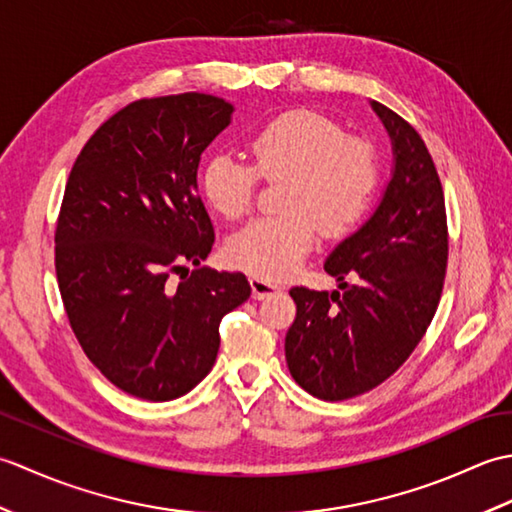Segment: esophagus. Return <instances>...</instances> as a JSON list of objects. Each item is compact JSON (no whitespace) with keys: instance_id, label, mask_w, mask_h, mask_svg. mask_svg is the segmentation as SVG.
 I'll return each instance as SVG.
<instances>
[{"instance_id":"1","label":"esophagus","mask_w":512,"mask_h":512,"mask_svg":"<svg viewBox=\"0 0 512 512\" xmlns=\"http://www.w3.org/2000/svg\"><path fill=\"white\" fill-rule=\"evenodd\" d=\"M250 290H253V297L255 299H268L273 295H279L281 288L273 281L262 279V277H250Z\"/></svg>"}]
</instances>
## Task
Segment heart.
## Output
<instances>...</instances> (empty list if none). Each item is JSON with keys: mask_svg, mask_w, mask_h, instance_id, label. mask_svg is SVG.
Listing matches in <instances>:
<instances>
[{"mask_svg": "<svg viewBox=\"0 0 512 512\" xmlns=\"http://www.w3.org/2000/svg\"><path fill=\"white\" fill-rule=\"evenodd\" d=\"M250 156L259 176L286 178L281 209L259 217L231 237L226 255L246 273L286 279L317 242V231L343 235L363 220L378 184L374 147L345 136L339 123L317 112L295 110L270 118L250 136ZM206 202L226 220L253 204L257 174L231 154H213L202 167Z\"/></svg>", "mask_w": 512, "mask_h": 512, "instance_id": "heart-1", "label": "heart"}]
</instances>
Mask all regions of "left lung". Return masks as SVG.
<instances>
[{"mask_svg": "<svg viewBox=\"0 0 512 512\" xmlns=\"http://www.w3.org/2000/svg\"><path fill=\"white\" fill-rule=\"evenodd\" d=\"M369 105L391 140V178L374 213L325 259L339 290H290L297 317L286 363L321 400L361 396L407 361L436 314L447 273V213L429 149L396 112Z\"/></svg>", "mask_w": 512, "mask_h": 512, "instance_id": "1", "label": "left lung"}]
</instances>
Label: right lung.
Instances as JSON below:
<instances>
[{
    "mask_svg": "<svg viewBox=\"0 0 512 512\" xmlns=\"http://www.w3.org/2000/svg\"><path fill=\"white\" fill-rule=\"evenodd\" d=\"M233 112L200 92L129 103L65 184L54 235L63 306L90 361L136 398L189 394L215 363L222 317L250 297L242 273L200 268L215 235L198 165Z\"/></svg>",
    "mask_w": 512,
    "mask_h": 512,
    "instance_id": "obj_1",
    "label": "right lung"
}]
</instances>
